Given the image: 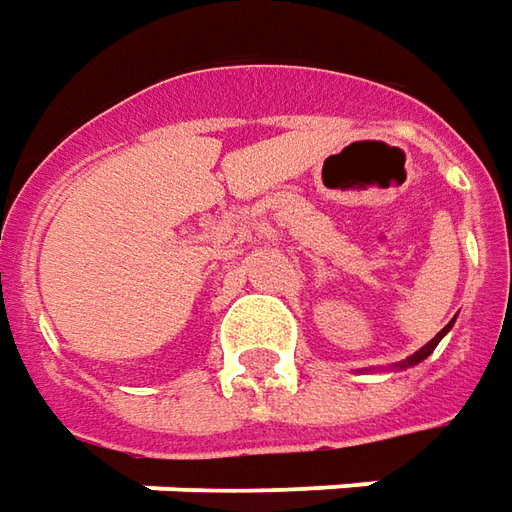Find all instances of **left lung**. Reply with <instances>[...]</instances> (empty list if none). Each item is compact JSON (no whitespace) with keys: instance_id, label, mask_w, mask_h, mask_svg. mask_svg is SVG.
<instances>
[{"instance_id":"8db88e82","label":"left lung","mask_w":512,"mask_h":512,"mask_svg":"<svg viewBox=\"0 0 512 512\" xmlns=\"http://www.w3.org/2000/svg\"><path fill=\"white\" fill-rule=\"evenodd\" d=\"M454 320H457V317H454ZM454 320H451V323H446V326H443V329H440L438 334H435V337H432V340H429V343H426L424 348H421V351H415L412 357L401 359L398 365H390V368H393V370H407V368H412V365H418V362H424V359L429 357V354H432L435 348H438L440 340H443V337L449 334V329H451V326H454Z\"/></svg>"}]
</instances>
